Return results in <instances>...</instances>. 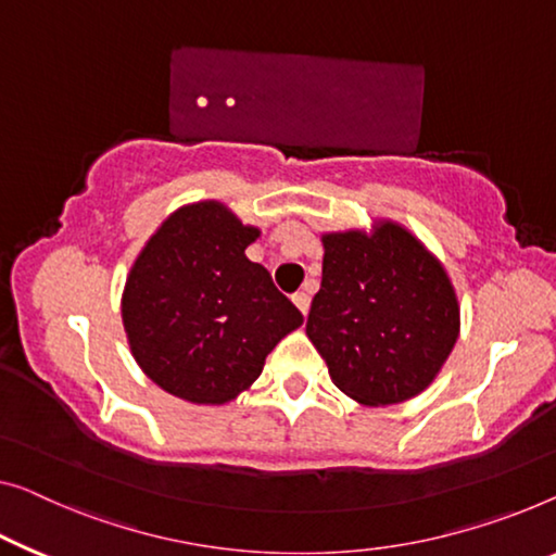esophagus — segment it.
Wrapping results in <instances>:
<instances>
[{
  "instance_id": "esophagus-1",
  "label": "esophagus",
  "mask_w": 556,
  "mask_h": 556,
  "mask_svg": "<svg viewBox=\"0 0 556 556\" xmlns=\"http://www.w3.org/2000/svg\"><path fill=\"white\" fill-rule=\"evenodd\" d=\"M292 302L296 304V309H300L302 314H306V312H309V302H312V296L306 294V292H296V294L292 296Z\"/></svg>"
}]
</instances>
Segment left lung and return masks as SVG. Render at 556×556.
Returning a JSON list of instances; mask_svg holds the SVG:
<instances>
[{
  "instance_id": "left-lung-1",
  "label": "left lung",
  "mask_w": 556,
  "mask_h": 556,
  "mask_svg": "<svg viewBox=\"0 0 556 556\" xmlns=\"http://www.w3.org/2000/svg\"><path fill=\"white\" fill-rule=\"evenodd\" d=\"M321 287L306 337L329 377L367 407L407 402L434 382L459 337L442 262L396 222L321 237Z\"/></svg>"
}]
</instances>
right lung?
I'll list each match as a JSON object with an SVG mask.
<instances>
[{"label": "right lung", "instance_id": "1", "mask_svg": "<svg viewBox=\"0 0 556 556\" xmlns=\"http://www.w3.org/2000/svg\"><path fill=\"white\" fill-rule=\"evenodd\" d=\"M256 237L260 229L210 199L169 214L131 264L124 331L164 392L192 404L231 402L304 321L269 271L247 260Z\"/></svg>", "mask_w": 556, "mask_h": 556}]
</instances>
